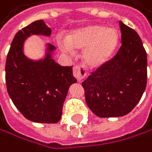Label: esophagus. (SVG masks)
I'll list each match as a JSON object with an SVG mask.
<instances>
[{
	"instance_id": "esophagus-1",
	"label": "esophagus",
	"mask_w": 152,
	"mask_h": 152,
	"mask_svg": "<svg viewBox=\"0 0 152 152\" xmlns=\"http://www.w3.org/2000/svg\"><path fill=\"white\" fill-rule=\"evenodd\" d=\"M74 77L77 78L78 82L82 81V79L86 77V69L83 65H75L73 69Z\"/></svg>"
}]
</instances>
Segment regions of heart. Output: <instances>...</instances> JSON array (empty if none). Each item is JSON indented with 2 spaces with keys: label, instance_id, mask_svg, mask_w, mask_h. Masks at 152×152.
Wrapping results in <instances>:
<instances>
[{
  "label": "heart",
  "instance_id": "b5f03b06",
  "mask_svg": "<svg viewBox=\"0 0 152 152\" xmlns=\"http://www.w3.org/2000/svg\"><path fill=\"white\" fill-rule=\"evenodd\" d=\"M120 41L117 30L103 25L91 24L71 31L67 41L59 40L62 52L71 54L73 48L85 50L84 60L88 65L98 67L113 56Z\"/></svg>",
  "mask_w": 152,
  "mask_h": 152
}]
</instances>
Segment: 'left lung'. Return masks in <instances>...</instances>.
Here are the masks:
<instances>
[{"label": "left lung", "instance_id": "1", "mask_svg": "<svg viewBox=\"0 0 152 152\" xmlns=\"http://www.w3.org/2000/svg\"><path fill=\"white\" fill-rule=\"evenodd\" d=\"M121 47L82 82L88 107L100 118L122 117L138 104L147 86V53L136 31L120 21Z\"/></svg>", "mask_w": 152, "mask_h": 152}]
</instances>
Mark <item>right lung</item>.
Wrapping results in <instances>:
<instances>
[{"instance_id":"right-lung-1","label":"right lung","mask_w":152,"mask_h":152,"mask_svg":"<svg viewBox=\"0 0 152 152\" xmlns=\"http://www.w3.org/2000/svg\"><path fill=\"white\" fill-rule=\"evenodd\" d=\"M51 29L36 20L17 32L7 54L5 81L8 94L27 120L56 123L61 118L70 86L77 83L72 66H61L52 58L56 48L47 44L43 59L31 60L24 54V43L31 35L49 37Z\"/></svg>"}]
</instances>
